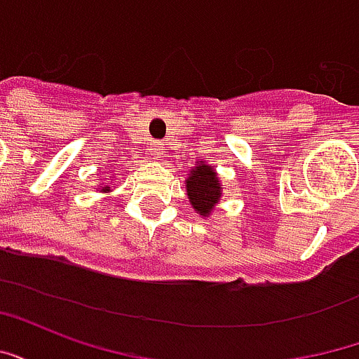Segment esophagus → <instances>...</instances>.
I'll return each instance as SVG.
<instances>
[{
	"instance_id": "1",
	"label": "esophagus",
	"mask_w": 359,
	"mask_h": 359,
	"mask_svg": "<svg viewBox=\"0 0 359 359\" xmlns=\"http://www.w3.org/2000/svg\"><path fill=\"white\" fill-rule=\"evenodd\" d=\"M151 156H154V159L165 156V146L161 142H154V146H151Z\"/></svg>"
}]
</instances>
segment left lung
Returning a JSON list of instances; mask_svg holds the SVG:
<instances>
[{
  "label": "left lung",
  "instance_id": "8db88e82",
  "mask_svg": "<svg viewBox=\"0 0 359 359\" xmlns=\"http://www.w3.org/2000/svg\"><path fill=\"white\" fill-rule=\"evenodd\" d=\"M221 188H223V184L219 180L217 172L205 161H200L196 167L190 169V175L187 179L188 200L200 215L208 217L213 211V208L221 200V194H223Z\"/></svg>",
  "mask_w": 359,
  "mask_h": 359
}]
</instances>
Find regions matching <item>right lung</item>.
Returning a JSON list of instances; mask_svg holds the SVG:
<instances>
[{
	"instance_id": "add662e5",
	"label": "right lung",
	"mask_w": 359,
	"mask_h": 359,
	"mask_svg": "<svg viewBox=\"0 0 359 359\" xmlns=\"http://www.w3.org/2000/svg\"><path fill=\"white\" fill-rule=\"evenodd\" d=\"M100 190H102V192H109L111 187H109V184H105V187H102V188H100Z\"/></svg>"
}]
</instances>
